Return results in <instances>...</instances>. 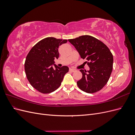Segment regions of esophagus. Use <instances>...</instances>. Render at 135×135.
<instances>
[{"label":"esophagus","instance_id":"esophagus-1","mask_svg":"<svg viewBox=\"0 0 135 135\" xmlns=\"http://www.w3.org/2000/svg\"><path fill=\"white\" fill-rule=\"evenodd\" d=\"M70 70L71 72H74V71H76V70L74 69H70V70Z\"/></svg>","mask_w":135,"mask_h":135}]
</instances>
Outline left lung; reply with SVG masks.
I'll return each mask as SVG.
<instances>
[{
    "instance_id": "obj_1",
    "label": "left lung",
    "mask_w": 135,
    "mask_h": 135,
    "mask_svg": "<svg viewBox=\"0 0 135 135\" xmlns=\"http://www.w3.org/2000/svg\"><path fill=\"white\" fill-rule=\"evenodd\" d=\"M83 59L87 60L89 70L81 69L82 78L77 81L81 91L88 93L99 91L108 83L113 70V56L109 48L99 39L82 35L69 39Z\"/></svg>"
}]
</instances>
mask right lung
I'll use <instances>...</instances> for the list:
<instances>
[{
	"instance_id": "1",
	"label": "right lung",
	"mask_w": 135,
	"mask_h": 135,
	"mask_svg": "<svg viewBox=\"0 0 135 135\" xmlns=\"http://www.w3.org/2000/svg\"><path fill=\"white\" fill-rule=\"evenodd\" d=\"M66 39L48 37L40 40L31 49L27 54L25 70L30 84L42 93H50L56 91L61 84L64 76L69 71V68L57 66L54 69L55 59L59 57V47L66 43Z\"/></svg>"
}]
</instances>
